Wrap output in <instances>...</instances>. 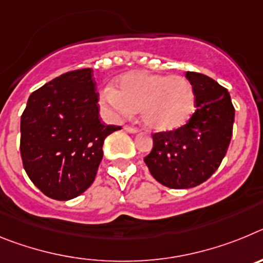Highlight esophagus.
Returning <instances> with one entry per match:
<instances>
[{
  "label": "esophagus",
  "instance_id": "34e87169",
  "mask_svg": "<svg viewBox=\"0 0 263 263\" xmlns=\"http://www.w3.org/2000/svg\"><path fill=\"white\" fill-rule=\"evenodd\" d=\"M124 129L126 130L127 133H132V134H136V133H138V132H139V129H137V127H133V126H129V125L124 126Z\"/></svg>",
  "mask_w": 263,
  "mask_h": 263
}]
</instances>
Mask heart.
Masks as SVG:
<instances>
[{
  "instance_id": "obj_1",
  "label": "heart",
  "mask_w": 263,
  "mask_h": 263,
  "mask_svg": "<svg viewBox=\"0 0 263 263\" xmlns=\"http://www.w3.org/2000/svg\"><path fill=\"white\" fill-rule=\"evenodd\" d=\"M101 104L120 116L139 110L148 129L168 133L188 124L196 109V96L184 76L132 71L118 79L117 89L104 88Z\"/></svg>"
}]
</instances>
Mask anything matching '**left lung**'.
Returning a JSON list of instances; mask_svg holds the SVG:
<instances>
[{"label":"left lung","instance_id":"8db88e82","mask_svg":"<svg viewBox=\"0 0 263 263\" xmlns=\"http://www.w3.org/2000/svg\"><path fill=\"white\" fill-rule=\"evenodd\" d=\"M196 96V110L188 124L153 136L145 157L155 180L175 190L205 182L221 164L233 133L234 108L229 92L203 73L185 72Z\"/></svg>","mask_w":263,"mask_h":263}]
</instances>
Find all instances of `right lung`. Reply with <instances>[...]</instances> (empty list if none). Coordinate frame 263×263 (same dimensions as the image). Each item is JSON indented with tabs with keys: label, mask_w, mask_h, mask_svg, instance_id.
<instances>
[{
	"label": "right lung",
	"mask_w": 263,
	"mask_h": 263,
	"mask_svg": "<svg viewBox=\"0 0 263 263\" xmlns=\"http://www.w3.org/2000/svg\"><path fill=\"white\" fill-rule=\"evenodd\" d=\"M90 68L66 72L30 95L21 117L23 168L46 196L71 200L93 183L106 137Z\"/></svg>",
	"instance_id": "obj_1"
}]
</instances>
